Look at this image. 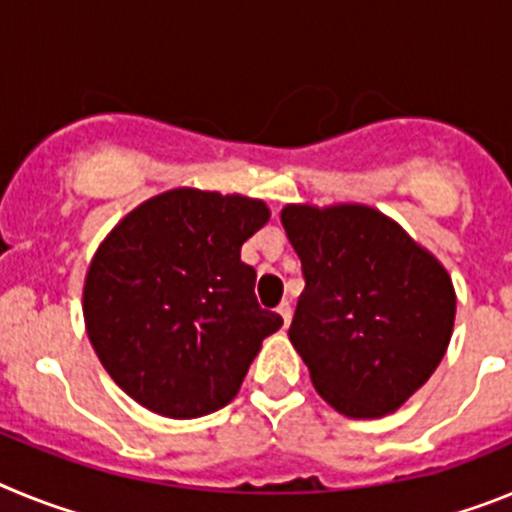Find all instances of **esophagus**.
<instances>
[{"mask_svg": "<svg viewBox=\"0 0 512 512\" xmlns=\"http://www.w3.org/2000/svg\"><path fill=\"white\" fill-rule=\"evenodd\" d=\"M277 312L282 315L284 325H289V320H292V305H289V302H282V305L277 307Z\"/></svg>", "mask_w": 512, "mask_h": 512, "instance_id": "esophagus-1", "label": "esophagus"}]
</instances>
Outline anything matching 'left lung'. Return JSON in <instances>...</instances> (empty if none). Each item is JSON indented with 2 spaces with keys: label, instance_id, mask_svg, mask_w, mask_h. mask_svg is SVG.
<instances>
[{
  "label": "left lung",
  "instance_id": "1",
  "mask_svg": "<svg viewBox=\"0 0 512 512\" xmlns=\"http://www.w3.org/2000/svg\"><path fill=\"white\" fill-rule=\"evenodd\" d=\"M282 225L305 279L289 341L315 390L348 418L397 410L451 341L446 269L372 207L289 205Z\"/></svg>",
  "mask_w": 512,
  "mask_h": 512
}]
</instances>
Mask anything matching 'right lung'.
I'll return each instance as SVG.
<instances>
[{"label":"right lung","instance_id":"right-lung-1","mask_svg":"<svg viewBox=\"0 0 512 512\" xmlns=\"http://www.w3.org/2000/svg\"><path fill=\"white\" fill-rule=\"evenodd\" d=\"M269 220L241 194L171 189L130 212L99 246L84 320L102 366L143 408L200 418L241 390L277 312L256 300L241 246Z\"/></svg>","mask_w":512,"mask_h":512}]
</instances>
